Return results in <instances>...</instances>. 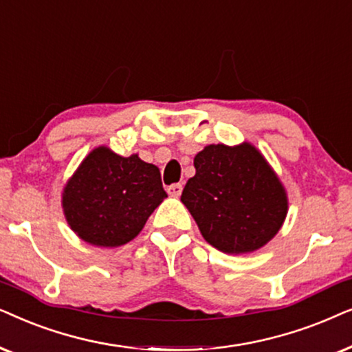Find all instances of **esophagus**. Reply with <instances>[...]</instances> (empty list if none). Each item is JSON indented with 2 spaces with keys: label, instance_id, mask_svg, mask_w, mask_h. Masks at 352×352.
Wrapping results in <instances>:
<instances>
[{
  "label": "esophagus",
  "instance_id": "1",
  "mask_svg": "<svg viewBox=\"0 0 352 352\" xmlns=\"http://www.w3.org/2000/svg\"><path fill=\"white\" fill-rule=\"evenodd\" d=\"M182 190H184V185L182 184H173L167 188V193L173 196V198H179V196L182 195Z\"/></svg>",
  "mask_w": 352,
  "mask_h": 352
}]
</instances>
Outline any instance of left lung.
Instances as JSON below:
<instances>
[{
  "label": "left lung",
  "instance_id": "left-lung-1",
  "mask_svg": "<svg viewBox=\"0 0 352 352\" xmlns=\"http://www.w3.org/2000/svg\"><path fill=\"white\" fill-rule=\"evenodd\" d=\"M195 168L182 203L209 245L246 254L277 235L288 212L287 191L259 149L248 142L209 144L195 156Z\"/></svg>",
  "mask_w": 352,
  "mask_h": 352
}]
</instances>
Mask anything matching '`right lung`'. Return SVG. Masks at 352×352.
I'll use <instances>...</instances> for the list:
<instances>
[{
	"mask_svg": "<svg viewBox=\"0 0 352 352\" xmlns=\"http://www.w3.org/2000/svg\"><path fill=\"white\" fill-rule=\"evenodd\" d=\"M167 198L161 172L138 154L122 157L98 146L83 159L63 191L69 227L93 246L132 241L153 210Z\"/></svg>",
	"mask_w": 352,
	"mask_h": 352,
	"instance_id": "obj_1",
	"label": "right lung"
}]
</instances>
